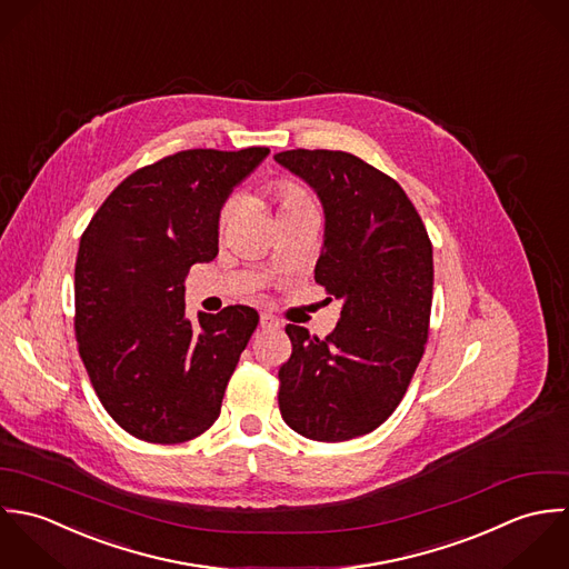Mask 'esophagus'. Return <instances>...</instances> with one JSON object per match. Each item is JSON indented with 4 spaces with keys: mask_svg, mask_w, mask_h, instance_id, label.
Returning a JSON list of instances; mask_svg holds the SVG:
<instances>
[{
    "mask_svg": "<svg viewBox=\"0 0 569 569\" xmlns=\"http://www.w3.org/2000/svg\"><path fill=\"white\" fill-rule=\"evenodd\" d=\"M259 326H261V330H274V328H279L281 323H279V319H277V317H272V315L263 312V315L259 317Z\"/></svg>",
    "mask_w": 569,
    "mask_h": 569,
    "instance_id": "esophagus-1",
    "label": "esophagus"
}]
</instances>
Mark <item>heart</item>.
<instances>
[{
	"label": "heart",
	"mask_w": 569,
	"mask_h": 569,
	"mask_svg": "<svg viewBox=\"0 0 569 569\" xmlns=\"http://www.w3.org/2000/svg\"><path fill=\"white\" fill-rule=\"evenodd\" d=\"M270 198L277 207V218H286V216H292V213H299V211H317L315 209V202L312 198L292 180H279L270 187ZM234 220V204L228 202L220 213V220H218V227L220 232L227 234L228 228Z\"/></svg>",
	"instance_id": "1"
}]
</instances>
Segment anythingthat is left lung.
Wrapping results in <instances>:
<instances>
[{
    "label": "left lung",
    "mask_w": 569,
    "mask_h": 569,
    "mask_svg": "<svg viewBox=\"0 0 569 569\" xmlns=\"http://www.w3.org/2000/svg\"><path fill=\"white\" fill-rule=\"evenodd\" d=\"M274 160L323 207L315 279L341 301L328 339L286 328L279 409L299 436L345 442L378 429L413 378L429 337L433 248L402 187L358 156L292 149Z\"/></svg>",
    "instance_id": "1"
}]
</instances>
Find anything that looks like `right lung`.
I'll use <instances>...</instances> for the list:
<instances>
[{
    "instance_id": "1",
    "label": "right lung",
    "mask_w": 569,
    "mask_h": 569,
    "mask_svg": "<svg viewBox=\"0 0 569 569\" xmlns=\"http://www.w3.org/2000/svg\"><path fill=\"white\" fill-rule=\"evenodd\" d=\"M270 153L191 149L122 180L81 237L77 341L106 411L138 440L178 445L220 416L228 380L259 315L228 306L184 315V279L213 261L220 213Z\"/></svg>"
}]
</instances>
